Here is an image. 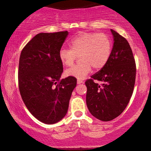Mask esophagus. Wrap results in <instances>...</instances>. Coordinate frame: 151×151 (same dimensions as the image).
<instances>
[{
  "mask_svg": "<svg viewBox=\"0 0 151 151\" xmlns=\"http://www.w3.org/2000/svg\"><path fill=\"white\" fill-rule=\"evenodd\" d=\"M81 83H83V81L81 80V79H77V84H81Z\"/></svg>",
  "mask_w": 151,
  "mask_h": 151,
  "instance_id": "34e87169",
  "label": "esophagus"
}]
</instances>
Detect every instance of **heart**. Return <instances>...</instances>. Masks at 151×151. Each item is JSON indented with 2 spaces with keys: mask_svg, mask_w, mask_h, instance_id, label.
<instances>
[{
  "mask_svg": "<svg viewBox=\"0 0 151 151\" xmlns=\"http://www.w3.org/2000/svg\"><path fill=\"white\" fill-rule=\"evenodd\" d=\"M70 49L62 48L59 58L62 65L70 67L78 56L80 63L65 71L67 77L84 79L91 72V68L99 70L108 62L112 51V41L104 33L80 32L69 42Z\"/></svg>",
  "mask_w": 151,
  "mask_h": 151,
  "instance_id": "1",
  "label": "heart"
}]
</instances>
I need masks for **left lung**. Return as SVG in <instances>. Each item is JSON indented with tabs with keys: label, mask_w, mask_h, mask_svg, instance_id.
Returning <instances> with one entry per match:
<instances>
[{
	"label": "left lung",
	"mask_w": 151,
	"mask_h": 151,
	"mask_svg": "<svg viewBox=\"0 0 151 151\" xmlns=\"http://www.w3.org/2000/svg\"><path fill=\"white\" fill-rule=\"evenodd\" d=\"M114 46L104 68L85 81L88 109L99 120L109 121L119 116L129 103L136 81V66L132 50L125 37L111 30ZM100 81L99 85L94 81Z\"/></svg>",
	"instance_id": "8db88e82"
}]
</instances>
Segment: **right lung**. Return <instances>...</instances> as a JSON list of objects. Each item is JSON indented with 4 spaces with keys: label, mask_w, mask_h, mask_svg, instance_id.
Instances as JSON below:
<instances>
[{
    "label": "right lung",
    "mask_w": 151,
    "mask_h": 151,
    "mask_svg": "<svg viewBox=\"0 0 151 151\" xmlns=\"http://www.w3.org/2000/svg\"><path fill=\"white\" fill-rule=\"evenodd\" d=\"M67 31L39 33L20 53L18 86L22 101L37 120L53 124L65 116L77 79H60L63 65L59 52Z\"/></svg>",
    "instance_id": "add662e5"
}]
</instances>
